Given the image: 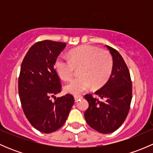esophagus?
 Instances as JSON below:
<instances>
[{"instance_id":"obj_1","label":"esophagus","mask_w":153,"mask_h":153,"mask_svg":"<svg viewBox=\"0 0 153 153\" xmlns=\"http://www.w3.org/2000/svg\"><path fill=\"white\" fill-rule=\"evenodd\" d=\"M74 98H75V101H78V100L83 98V96L81 95H74Z\"/></svg>"}]
</instances>
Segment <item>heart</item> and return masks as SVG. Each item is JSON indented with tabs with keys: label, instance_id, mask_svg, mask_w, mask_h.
<instances>
[{
	"label": "heart",
	"instance_id": "b5f03b06",
	"mask_svg": "<svg viewBox=\"0 0 153 153\" xmlns=\"http://www.w3.org/2000/svg\"><path fill=\"white\" fill-rule=\"evenodd\" d=\"M55 69L62 79H70L75 68H80L81 77L71 80L64 86L69 93L78 95L92 86L100 87L110 78L113 69L111 54L91 45L81 46L69 52V58L59 55L55 61Z\"/></svg>",
	"mask_w": 153,
	"mask_h": 153
}]
</instances>
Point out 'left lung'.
Wrapping results in <instances>:
<instances>
[{
  "label": "left lung",
  "mask_w": 153,
  "mask_h": 153,
  "mask_svg": "<svg viewBox=\"0 0 153 153\" xmlns=\"http://www.w3.org/2000/svg\"><path fill=\"white\" fill-rule=\"evenodd\" d=\"M113 60V69L110 78L101 89L95 92L101 99L91 94L84 96L89 108L84 112L86 123L101 133L114 132L126 119L132 100V81L127 66L116 49L106 45Z\"/></svg>",
  "instance_id": "obj_1"
}]
</instances>
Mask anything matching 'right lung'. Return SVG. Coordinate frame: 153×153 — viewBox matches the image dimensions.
<instances>
[{
  "mask_svg": "<svg viewBox=\"0 0 153 153\" xmlns=\"http://www.w3.org/2000/svg\"><path fill=\"white\" fill-rule=\"evenodd\" d=\"M66 43L45 40L32 45L21 64L18 93L26 117L33 127L51 133L65 123L75 103L70 94L55 98L61 85L54 67L55 61L65 48Z\"/></svg>",
  "mask_w": 153,
  "mask_h": 153,
  "instance_id": "obj_1",
  "label": "right lung"
}]
</instances>
